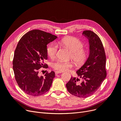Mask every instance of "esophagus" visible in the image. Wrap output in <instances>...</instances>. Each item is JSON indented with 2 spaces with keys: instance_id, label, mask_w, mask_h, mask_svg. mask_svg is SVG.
Wrapping results in <instances>:
<instances>
[{
  "instance_id": "34e87169",
  "label": "esophagus",
  "mask_w": 121,
  "mask_h": 121,
  "mask_svg": "<svg viewBox=\"0 0 121 121\" xmlns=\"http://www.w3.org/2000/svg\"><path fill=\"white\" fill-rule=\"evenodd\" d=\"M62 72H63L62 71H55V73L56 74H59V73H61Z\"/></svg>"
}]
</instances>
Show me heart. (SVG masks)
Returning <instances> with one entry per match:
<instances>
[{
    "label": "heart",
    "mask_w": 121,
    "mask_h": 121,
    "mask_svg": "<svg viewBox=\"0 0 121 121\" xmlns=\"http://www.w3.org/2000/svg\"><path fill=\"white\" fill-rule=\"evenodd\" d=\"M60 44L63 47L67 48L71 51L70 57L78 65H82L87 60L89 57L88 51L83 49V43L75 37H67L62 39ZM57 51V47L54 44H50L47 48V54L51 59L56 57ZM73 63L72 61H62L56 60L52 64V67L55 69L63 71L72 68Z\"/></svg>",
    "instance_id": "1"
}]
</instances>
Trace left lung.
<instances>
[{"label": "left lung", "mask_w": 121, "mask_h": 121, "mask_svg": "<svg viewBox=\"0 0 121 121\" xmlns=\"http://www.w3.org/2000/svg\"><path fill=\"white\" fill-rule=\"evenodd\" d=\"M82 34L88 39L90 49L87 60L76 71L82 81L79 83L78 78L71 77L66 87L71 95L86 98L93 95L106 78V56L101 40L95 33L85 30Z\"/></svg>", "instance_id": "left-lung-1"}]
</instances>
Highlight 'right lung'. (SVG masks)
<instances>
[{"instance_id": "1", "label": "right lung", "mask_w": 121, "mask_h": 121, "mask_svg": "<svg viewBox=\"0 0 121 121\" xmlns=\"http://www.w3.org/2000/svg\"><path fill=\"white\" fill-rule=\"evenodd\" d=\"M57 37L34 30L25 34L19 41L14 53L13 68L17 84L26 94L38 96L50 89L55 72L51 71L40 76L38 70L41 67H48L44 64L48 59L47 45Z\"/></svg>"}]
</instances>
